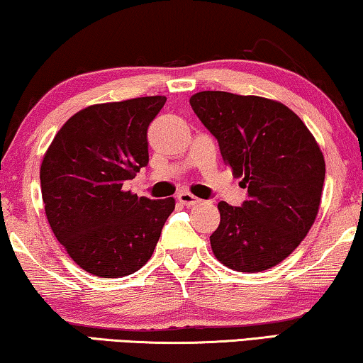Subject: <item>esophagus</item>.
Returning a JSON list of instances; mask_svg holds the SVG:
<instances>
[{
  "instance_id": "obj_1",
  "label": "esophagus",
  "mask_w": 363,
  "mask_h": 363,
  "mask_svg": "<svg viewBox=\"0 0 363 363\" xmlns=\"http://www.w3.org/2000/svg\"><path fill=\"white\" fill-rule=\"evenodd\" d=\"M177 198H178V201H180L182 204H185V206H188V208H191V206H194V204L201 203V199L196 198V196H193V194L188 193V191L178 193Z\"/></svg>"
}]
</instances>
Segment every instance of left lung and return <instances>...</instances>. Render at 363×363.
Instances as JSON below:
<instances>
[{"label": "left lung", "mask_w": 363, "mask_h": 363, "mask_svg": "<svg viewBox=\"0 0 363 363\" xmlns=\"http://www.w3.org/2000/svg\"><path fill=\"white\" fill-rule=\"evenodd\" d=\"M190 104L247 188L240 206L218 204L220 223L209 238L214 255L238 272L269 270L301 244L318 216L323 152L303 121L273 99L199 91Z\"/></svg>", "instance_id": "left-lung-1"}]
</instances>
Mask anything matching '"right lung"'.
Segmentation results:
<instances>
[{"mask_svg":"<svg viewBox=\"0 0 363 363\" xmlns=\"http://www.w3.org/2000/svg\"><path fill=\"white\" fill-rule=\"evenodd\" d=\"M167 101L93 104L67 121L40 165L45 214L67 254L91 275L119 278L154 254L175 199L123 191L149 164L147 129Z\"/></svg>","mask_w":363,"mask_h":363,"instance_id":"obj_1","label":"right lung"}]
</instances>
